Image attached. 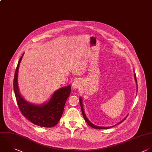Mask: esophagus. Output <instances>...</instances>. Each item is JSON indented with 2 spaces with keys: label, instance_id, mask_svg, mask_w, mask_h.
<instances>
[{
  "label": "esophagus",
  "instance_id": "esophagus-1",
  "mask_svg": "<svg viewBox=\"0 0 152 152\" xmlns=\"http://www.w3.org/2000/svg\"><path fill=\"white\" fill-rule=\"evenodd\" d=\"M72 88H78L81 86V81L80 80H75L72 83Z\"/></svg>",
  "mask_w": 152,
  "mask_h": 152
}]
</instances>
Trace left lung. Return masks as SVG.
Masks as SVG:
<instances>
[{
	"label": "left lung",
	"instance_id": "obj_1",
	"mask_svg": "<svg viewBox=\"0 0 152 152\" xmlns=\"http://www.w3.org/2000/svg\"><path fill=\"white\" fill-rule=\"evenodd\" d=\"M134 78H135V82H136V85H137V90L138 89V88H137V79H136V75H135V74H134ZM80 106H81V111H82V114H83V117H84V119H85V121H86V122L91 126V127H92V128H96V129H108V128H111L112 126H97V125H94V124H93L88 119V118H87V116H86V114H85V113H84V109H83V101H82V99H81V97H80ZM125 119V118H124L122 121H121L120 122H119L118 124H120V123H121V122H122ZM115 126V125H114Z\"/></svg>",
	"mask_w": 152,
	"mask_h": 152
}]
</instances>
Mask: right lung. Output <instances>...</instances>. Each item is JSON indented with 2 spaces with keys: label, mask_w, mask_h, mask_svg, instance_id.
Segmentation results:
<instances>
[{
  "label": "right lung",
  "mask_w": 152,
  "mask_h": 152,
  "mask_svg": "<svg viewBox=\"0 0 152 152\" xmlns=\"http://www.w3.org/2000/svg\"><path fill=\"white\" fill-rule=\"evenodd\" d=\"M23 55L18 61L14 79V90L19 109L22 114L34 124L42 127H53L58 123L62 115L71 86L57 90L46 103L37 105L29 103L21 95L18 86V69Z\"/></svg>",
  "instance_id": "right-lung-1"
}]
</instances>
